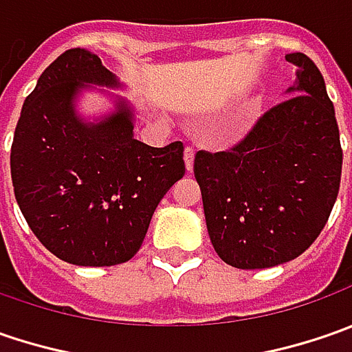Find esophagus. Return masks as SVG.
Wrapping results in <instances>:
<instances>
[{
  "label": "esophagus",
  "instance_id": "1",
  "mask_svg": "<svg viewBox=\"0 0 352 352\" xmlns=\"http://www.w3.org/2000/svg\"><path fill=\"white\" fill-rule=\"evenodd\" d=\"M194 158H196V151H194L192 146H188V148L184 151V160H186V170H188V172L194 170Z\"/></svg>",
  "mask_w": 352,
  "mask_h": 352
}]
</instances>
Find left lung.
<instances>
[{"label":"left lung","instance_id":"left-lung-1","mask_svg":"<svg viewBox=\"0 0 352 352\" xmlns=\"http://www.w3.org/2000/svg\"><path fill=\"white\" fill-rule=\"evenodd\" d=\"M286 60L298 66L290 89L304 94L268 109L233 148L199 151L194 160L211 245L243 270L309 249L339 194L343 148L325 80L302 52Z\"/></svg>","mask_w":352,"mask_h":352}]
</instances>
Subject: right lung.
<instances>
[{
    "instance_id": "obj_1",
    "label": "right lung",
    "mask_w": 352,
    "mask_h": 352,
    "mask_svg": "<svg viewBox=\"0 0 352 352\" xmlns=\"http://www.w3.org/2000/svg\"><path fill=\"white\" fill-rule=\"evenodd\" d=\"M84 84L119 86L84 48L62 52L41 74L15 127L11 180L25 221L52 254L113 266L137 254L156 206L186 174L184 144L137 141L125 102L100 123H82L74 98Z\"/></svg>"
}]
</instances>
